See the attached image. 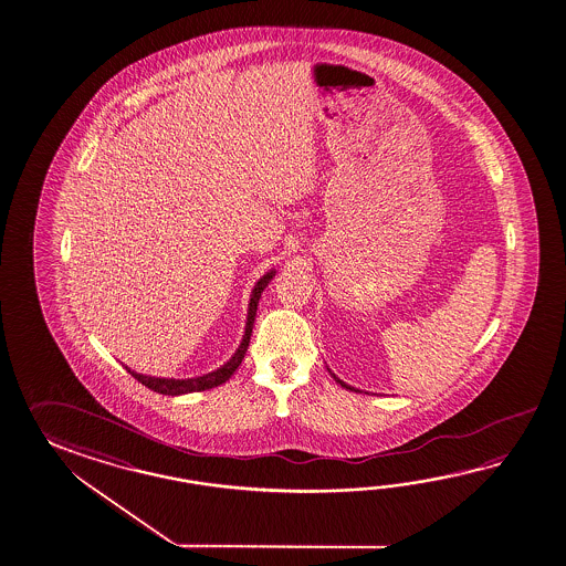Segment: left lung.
<instances>
[{"instance_id":"obj_1","label":"left lung","mask_w":566,"mask_h":566,"mask_svg":"<svg viewBox=\"0 0 566 566\" xmlns=\"http://www.w3.org/2000/svg\"><path fill=\"white\" fill-rule=\"evenodd\" d=\"M335 381L340 382V385H343V387H345V389H350V391H355V389H353V387H350V385H346L345 381H340V379H338V377H335Z\"/></svg>"}]
</instances>
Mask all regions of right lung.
Wrapping results in <instances>:
<instances>
[{"instance_id": "add662e5", "label": "right lung", "mask_w": 566, "mask_h": 566, "mask_svg": "<svg viewBox=\"0 0 566 566\" xmlns=\"http://www.w3.org/2000/svg\"><path fill=\"white\" fill-rule=\"evenodd\" d=\"M274 276V270L268 272L265 276L260 277V282L255 284L252 298H250V311H248V323H245V335H243L242 345L235 350V355L221 367V369L213 370L203 377H196V379H157V377H147V375H139L135 370L127 369L137 381L143 382L145 387H149L150 391L163 392V395H184V392L206 391L211 387H218L221 382L228 381L233 370L242 365L243 355L250 346V336H252V328H254L255 311H258V301L262 296L268 282Z\"/></svg>"}]
</instances>
